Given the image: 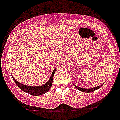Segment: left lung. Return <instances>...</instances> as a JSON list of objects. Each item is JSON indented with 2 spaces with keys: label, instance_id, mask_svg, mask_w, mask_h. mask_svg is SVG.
<instances>
[{
  "label": "left lung",
  "instance_id": "8db88e82",
  "mask_svg": "<svg viewBox=\"0 0 120 120\" xmlns=\"http://www.w3.org/2000/svg\"><path fill=\"white\" fill-rule=\"evenodd\" d=\"M74 86H75V88H77L78 90H79V91H82V92H92V91H95L96 90H97V89L100 88H101V86L103 85V84H102V85H100V86H96V87L95 88H90V89H86V88H80V87H78V86H76V85H75L74 84Z\"/></svg>",
  "mask_w": 120,
  "mask_h": 120
}]
</instances>
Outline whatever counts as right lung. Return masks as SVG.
Here are the masks:
<instances>
[{
	"label": "right lung",
	"mask_w": 120,
	"mask_h": 120,
	"mask_svg": "<svg viewBox=\"0 0 120 120\" xmlns=\"http://www.w3.org/2000/svg\"><path fill=\"white\" fill-rule=\"evenodd\" d=\"M55 69L56 68H55L53 71L52 72V75H51L48 81L45 85H42V86H29V85H25L18 82V81H16V80L15 78H13V79L14 80V81L15 82L16 84L19 86V88L21 89L24 92H27V93L29 94L32 95H42V94H44L46 93L47 91H48L51 89L52 85L53 77V75L55 74Z\"/></svg>",
	"instance_id": "add662e5"
}]
</instances>
